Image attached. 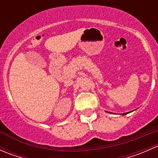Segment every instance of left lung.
<instances>
[{"label": "left lung", "instance_id": "left-lung-1", "mask_svg": "<svg viewBox=\"0 0 158 158\" xmlns=\"http://www.w3.org/2000/svg\"><path fill=\"white\" fill-rule=\"evenodd\" d=\"M128 113H130V112H126V113H123V115H125V114H128Z\"/></svg>", "mask_w": 158, "mask_h": 158}]
</instances>
